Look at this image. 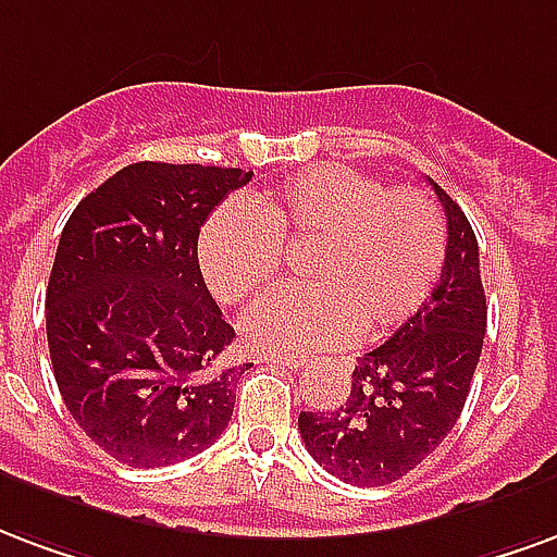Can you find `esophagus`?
I'll use <instances>...</instances> for the list:
<instances>
[{"label":"esophagus","instance_id":"34e87169","mask_svg":"<svg viewBox=\"0 0 557 557\" xmlns=\"http://www.w3.org/2000/svg\"><path fill=\"white\" fill-rule=\"evenodd\" d=\"M263 362H270V364H282V368H290V371H299V368H306V359L302 356H290V352H270V356H263Z\"/></svg>","mask_w":557,"mask_h":557}]
</instances>
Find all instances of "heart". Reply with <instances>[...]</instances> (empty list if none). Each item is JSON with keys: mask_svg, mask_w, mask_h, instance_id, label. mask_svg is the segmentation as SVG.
Listing matches in <instances>:
<instances>
[{"mask_svg": "<svg viewBox=\"0 0 557 557\" xmlns=\"http://www.w3.org/2000/svg\"><path fill=\"white\" fill-rule=\"evenodd\" d=\"M311 249L302 278L243 314L255 350L314 352L383 338L428 302L445 267L448 231L436 201L347 165H318L249 205L216 207L198 231L210 294L237 306L273 282L284 251Z\"/></svg>", "mask_w": 557, "mask_h": 557, "instance_id": "1", "label": "heart"}]
</instances>
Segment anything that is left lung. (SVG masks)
Wrapping results in <instances>:
<instances>
[{
	"mask_svg": "<svg viewBox=\"0 0 557 557\" xmlns=\"http://www.w3.org/2000/svg\"><path fill=\"white\" fill-rule=\"evenodd\" d=\"M448 249L440 284L416 314L352 371L347 404L335 412H299L308 454L341 481L385 486L440 448L457 424L486 332L478 239L440 184Z\"/></svg>",
	"mask_w": 557,
	"mask_h": 557,
	"instance_id": "1",
	"label": "left lung"
}]
</instances>
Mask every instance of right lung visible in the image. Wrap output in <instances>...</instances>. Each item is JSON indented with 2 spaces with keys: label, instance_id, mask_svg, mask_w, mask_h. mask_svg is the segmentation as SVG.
I'll list each match as a JSON object with an SVG mask.
<instances>
[{
  "label": "right lung",
  "instance_id": "add662e5",
  "mask_svg": "<svg viewBox=\"0 0 557 557\" xmlns=\"http://www.w3.org/2000/svg\"><path fill=\"white\" fill-rule=\"evenodd\" d=\"M251 172L133 162L76 205L47 284L55 383L88 440L136 469L195 457L228 428L234 326L207 290L198 231Z\"/></svg>",
  "mask_w": 557,
  "mask_h": 557
}]
</instances>
